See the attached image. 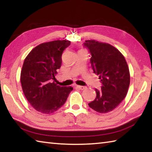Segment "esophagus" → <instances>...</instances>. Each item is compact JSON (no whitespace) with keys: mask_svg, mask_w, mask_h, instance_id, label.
<instances>
[{"mask_svg":"<svg viewBox=\"0 0 152 152\" xmlns=\"http://www.w3.org/2000/svg\"><path fill=\"white\" fill-rule=\"evenodd\" d=\"M76 87L77 88H78L80 90H84L86 88V86H79V85H76Z\"/></svg>","mask_w":152,"mask_h":152,"instance_id":"obj_1","label":"esophagus"}]
</instances>
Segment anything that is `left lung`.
<instances>
[{
  "mask_svg": "<svg viewBox=\"0 0 152 152\" xmlns=\"http://www.w3.org/2000/svg\"><path fill=\"white\" fill-rule=\"evenodd\" d=\"M85 42L84 46L91 54L92 70L102 84L101 91L95 90L96 96L88 106L98 113H109L119 106L127 94L130 84L127 63L114 46L94 39Z\"/></svg>",
  "mask_w": 152,
  "mask_h": 152,
  "instance_id": "8db88e82",
  "label": "left lung"
}]
</instances>
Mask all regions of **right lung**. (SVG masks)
<instances>
[{"instance_id":"1","label":"right lung","mask_w":152,"mask_h":152,"mask_svg":"<svg viewBox=\"0 0 152 152\" xmlns=\"http://www.w3.org/2000/svg\"><path fill=\"white\" fill-rule=\"evenodd\" d=\"M70 45L68 40L41 43L25 58L20 72V84L28 102L43 114H51L65 103L73 88L55 83L61 55Z\"/></svg>"}]
</instances>
